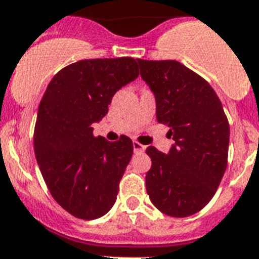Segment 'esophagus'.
<instances>
[{
    "instance_id": "34e87169",
    "label": "esophagus",
    "mask_w": 259,
    "mask_h": 259,
    "mask_svg": "<svg viewBox=\"0 0 259 259\" xmlns=\"http://www.w3.org/2000/svg\"><path fill=\"white\" fill-rule=\"evenodd\" d=\"M133 147H134V152H137V154H138V152L145 151V146L141 145V143L137 142V141H134V142H133Z\"/></svg>"
}]
</instances>
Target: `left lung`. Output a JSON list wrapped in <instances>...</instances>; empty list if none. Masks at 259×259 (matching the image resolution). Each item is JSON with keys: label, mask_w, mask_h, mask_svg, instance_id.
Listing matches in <instances>:
<instances>
[{"label": "left lung", "mask_w": 259, "mask_h": 259, "mask_svg": "<svg viewBox=\"0 0 259 259\" xmlns=\"http://www.w3.org/2000/svg\"><path fill=\"white\" fill-rule=\"evenodd\" d=\"M141 76L154 92L157 122L175 141L168 154L146 150L152 165L146 189L157 210L190 217L211 201L227 168L229 123L212 87L175 60H138Z\"/></svg>", "instance_id": "8db88e82"}]
</instances>
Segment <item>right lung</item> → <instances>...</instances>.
<instances>
[{"label": "right lung", "mask_w": 259, "mask_h": 259, "mask_svg": "<svg viewBox=\"0 0 259 259\" xmlns=\"http://www.w3.org/2000/svg\"><path fill=\"white\" fill-rule=\"evenodd\" d=\"M138 60L95 58L74 62L49 82L39 105L33 148L52 197L73 217L94 220L111 210L133 155L121 136H94V122L108 113L121 87L139 75Z\"/></svg>", "instance_id": "1"}]
</instances>
